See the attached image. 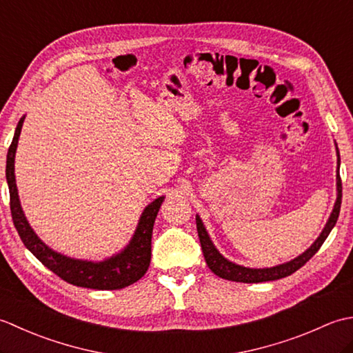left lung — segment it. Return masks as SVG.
<instances>
[{
    "mask_svg": "<svg viewBox=\"0 0 353 353\" xmlns=\"http://www.w3.org/2000/svg\"><path fill=\"white\" fill-rule=\"evenodd\" d=\"M336 147V144H335ZM336 200L334 209L331 212V216L326 223L325 229L321 230L320 236L314 241V244L310 247L308 250H305L302 254H299L297 258L291 259L290 262H285V264H279L276 267H270V268H249V267H243L238 265L235 262H232L229 259H226L223 254L215 249L214 243L209 238L208 232L201 223L200 216L196 215V223H197V232H199V238H200V244H201V250H203V256L208 267L212 270V272L223 277V279L228 281H234V282H244V283H258V282H268V281H277L282 279V277H287L290 274H292L294 272H297L299 268L303 267L306 262H308L314 254L319 252V249L321 247V244L325 243V239L327 238V235L331 234V230L334 229L336 220H339L340 215V208H341V179H340V152L336 148Z\"/></svg>",
    "mask_w": 353,
    "mask_h": 353,
    "instance_id": "8db88e82",
    "label": "left lung"
}]
</instances>
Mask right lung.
Wrapping results in <instances>:
<instances>
[{
    "label": "right lung",
    "mask_w": 353,
    "mask_h": 353,
    "mask_svg": "<svg viewBox=\"0 0 353 353\" xmlns=\"http://www.w3.org/2000/svg\"><path fill=\"white\" fill-rule=\"evenodd\" d=\"M24 119L26 115L19 119L17 125L6 162V179L10 192L12 220L22 243L52 273H56L68 283L77 285V287L92 290H119L139 281L145 274L150 259H152L153 224L163 197H157L144 209L130 243L114 256L94 262L68 258L62 253L54 252L34 234V230L26 219L24 211H22L18 196L17 181H14V153H17Z\"/></svg>",
    "instance_id": "right-lung-1"
}]
</instances>
